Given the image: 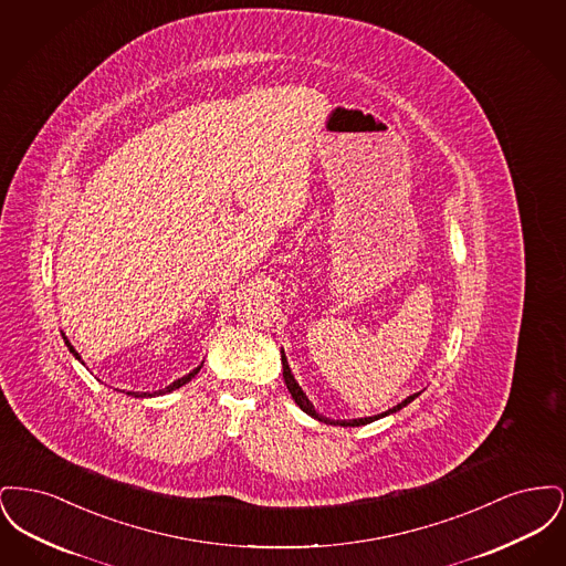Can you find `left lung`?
<instances>
[{"label":"left lung","instance_id":"left-lung-1","mask_svg":"<svg viewBox=\"0 0 566 566\" xmlns=\"http://www.w3.org/2000/svg\"><path fill=\"white\" fill-rule=\"evenodd\" d=\"M282 354V376H284V381H286V388H289V392H291V397L295 399V403L307 413V416H312V418H316L318 422H324V424H333V427H363V424H369V422H374V420H379V418H384V416H390V413H397L399 409H403L405 405L411 403L416 397H420V392H416V395H409L405 401H401L399 405H395L392 409H388V411H384V413H377V416H369V418H354V420H331V418H326L323 413H318L316 411V407L314 403L307 399V395L301 390V386L296 384L295 376H293V371H291V367H289V360H286V354L284 350H280Z\"/></svg>","mask_w":566,"mask_h":566}]
</instances>
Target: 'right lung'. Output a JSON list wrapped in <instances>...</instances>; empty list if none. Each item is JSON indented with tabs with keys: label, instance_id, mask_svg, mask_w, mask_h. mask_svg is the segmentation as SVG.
I'll list each match as a JSON object with an SVG mask.
<instances>
[{
	"label": "right lung",
	"instance_id": "obj_1",
	"mask_svg": "<svg viewBox=\"0 0 566 566\" xmlns=\"http://www.w3.org/2000/svg\"><path fill=\"white\" fill-rule=\"evenodd\" d=\"M61 335H63V342H65L67 350L72 352V354H74V356H76V358H78V360H81L82 363L81 354H78V352H76V348H74V346L70 344V339L65 337V333H61ZM201 367H203V363H201V365H199L197 369H192V371H190V374H187V376L178 377V379H176V381H171V384H169L167 388H161V390H155V392H134V390H129V392H125V390H123V392H125V395H129V397H135V399H142V397H159V395H167V392H171V390H178L180 386L189 384L190 379H192V377L199 374V369H201Z\"/></svg>",
	"mask_w": 566,
	"mask_h": 566
}]
</instances>
